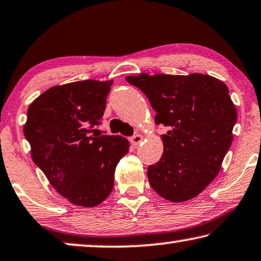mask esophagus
Here are the masks:
<instances>
[{"instance_id": "esophagus-1", "label": "esophagus", "mask_w": 261, "mask_h": 261, "mask_svg": "<svg viewBox=\"0 0 261 261\" xmlns=\"http://www.w3.org/2000/svg\"><path fill=\"white\" fill-rule=\"evenodd\" d=\"M143 136L142 135H134L132 136V137L130 138V143L132 144V145L134 146H137V145H139L140 143H142V140H143Z\"/></svg>"}]
</instances>
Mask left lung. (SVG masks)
<instances>
[{"label":"left lung","instance_id":"left-lung-1","mask_svg":"<svg viewBox=\"0 0 261 261\" xmlns=\"http://www.w3.org/2000/svg\"><path fill=\"white\" fill-rule=\"evenodd\" d=\"M125 79L146 95L155 124L168 126L163 155L147 168L151 187L171 202L197 196L218 174L233 139L237 110L226 85L198 73Z\"/></svg>","mask_w":261,"mask_h":261}]
</instances>
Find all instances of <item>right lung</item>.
<instances>
[{"label": "right lung", "mask_w": 261, "mask_h": 261, "mask_svg": "<svg viewBox=\"0 0 261 261\" xmlns=\"http://www.w3.org/2000/svg\"><path fill=\"white\" fill-rule=\"evenodd\" d=\"M113 80L55 86L31 103L24 125L34 163L73 204L95 206L114 188L117 164L129 152L121 136L101 135Z\"/></svg>", "instance_id": "right-lung-1"}]
</instances>
